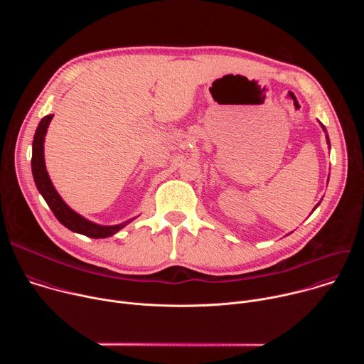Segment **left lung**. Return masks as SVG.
Returning a JSON list of instances; mask_svg holds the SVG:
<instances>
[{"mask_svg": "<svg viewBox=\"0 0 364 364\" xmlns=\"http://www.w3.org/2000/svg\"><path fill=\"white\" fill-rule=\"evenodd\" d=\"M321 127H323V129H324V131H326V127H324V125H321ZM327 142H328V144H330V139H328V135H327Z\"/></svg>", "mask_w": 364, "mask_h": 364, "instance_id": "1", "label": "left lung"}]
</instances>
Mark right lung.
Returning a JSON list of instances; mask_svg holds the SVG:
<instances>
[{"mask_svg": "<svg viewBox=\"0 0 364 364\" xmlns=\"http://www.w3.org/2000/svg\"><path fill=\"white\" fill-rule=\"evenodd\" d=\"M53 119V115H47L44 117L34 134V139H33V157H31V171H33V177H34V183L37 186V190L40 191V194L43 196V198L46 200V203L48 204V207L53 212V215L56 216V219L66 226L69 230L85 235L87 237H93V239H100V237H108L115 235L117 232H119L124 226H127L131 220L121 223V225H115V226H100L96 223H92L89 220H86L85 218H82L80 215H77L76 212H73L70 207L62 200V197L59 196V193L55 190L53 184H51L48 174L46 171V166H44V135L47 132V127L50 124V121Z\"/></svg>", "mask_w": 364, "mask_h": 364, "instance_id": "obj_1", "label": "right lung"}]
</instances>
